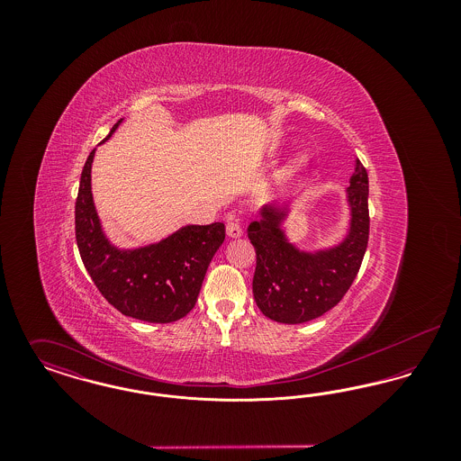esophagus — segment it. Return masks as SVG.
Here are the masks:
<instances>
[{
    "label": "esophagus",
    "instance_id": "obj_1",
    "mask_svg": "<svg viewBox=\"0 0 461 461\" xmlns=\"http://www.w3.org/2000/svg\"><path fill=\"white\" fill-rule=\"evenodd\" d=\"M226 233H228V237H231V239H239V237H241L243 230H241L240 222L237 220L228 221V224H226Z\"/></svg>",
    "mask_w": 461,
    "mask_h": 461
}]
</instances>
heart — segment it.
<instances>
[{"mask_svg": "<svg viewBox=\"0 0 461 461\" xmlns=\"http://www.w3.org/2000/svg\"><path fill=\"white\" fill-rule=\"evenodd\" d=\"M304 162H306V158H304V157H297V158H294V160H292V164L288 166V171L299 169L301 166H304Z\"/></svg>", "mask_w": 461, "mask_h": 461, "instance_id": "obj_1", "label": "heart"}]
</instances>
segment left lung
I'll list each match as a JSON object with an SVG mask.
<instances>
[{"label":"left lung","mask_w":461,"mask_h":461,"mask_svg":"<svg viewBox=\"0 0 461 461\" xmlns=\"http://www.w3.org/2000/svg\"><path fill=\"white\" fill-rule=\"evenodd\" d=\"M349 231L335 247L307 252L297 249L280 228L286 205H264L261 220L252 221L247 235L258 263L252 280L256 304L273 321L306 323L337 306L352 285L363 263L368 235V173L356 160L348 188Z\"/></svg>","instance_id":"1"}]
</instances>
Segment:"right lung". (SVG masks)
I'll return each mask as SVG.
<instances>
[{
	"label": "right lung",
	"mask_w": 461,
	"mask_h": 461,
	"mask_svg": "<svg viewBox=\"0 0 461 461\" xmlns=\"http://www.w3.org/2000/svg\"><path fill=\"white\" fill-rule=\"evenodd\" d=\"M93 157L95 149L83 167L76 200V241L91 280L112 306L134 320H181L195 307L207 267L224 241V224H188L158 243L117 249L105 237L93 203Z\"/></svg>",
	"instance_id": "obj_1"
}]
</instances>
